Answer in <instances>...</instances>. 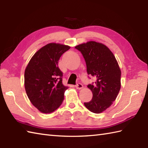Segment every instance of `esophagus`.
Returning <instances> with one entry per match:
<instances>
[{"label": "esophagus", "mask_w": 148, "mask_h": 148, "mask_svg": "<svg viewBox=\"0 0 148 148\" xmlns=\"http://www.w3.org/2000/svg\"><path fill=\"white\" fill-rule=\"evenodd\" d=\"M76 88L77 90H81L83 88V85L81 83H77L76 85Z\"/></svg>", "instance_id": "esophagus-1"}]
</instances>
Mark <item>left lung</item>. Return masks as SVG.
Returning a JSON list of instances; mask_svg holds the SVG:
<instances>
[{
    "mask_svg": "<svg viewBox=\"0 0 148 148\" xmlns=\"http://www.w3.org/2000/svg\"><path fill=\"white\" fill-rule=\"evenodd\" d=\"M75 48L83 56L88 74L96 78L95 83L87 86L92 92V99L84 104L91 112H102L111 106L120 90L121 71L118 62L110 49L101 43L90 41Z\"/></svg>",
    "mask_w": 148,
    "mask_h": 148,
    "instance_id": "1",
    "label": "left lung"
}]
</instances>
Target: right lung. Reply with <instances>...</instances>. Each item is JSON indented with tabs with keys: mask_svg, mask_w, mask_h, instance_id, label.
I'll use <instances>...</instances> for the list:
<instances>
[{
	"mask_svg": "<svg viewBox=\"0 0 148 148\" xmlns=\"http://www.w3.org/2000/svg\"><path fill=\"white\" fill-rule=\"evenodd\" d=\"M70 46L49 43L37 51L25 71V88L30 102L39 111L51 113L57 109L68 88L62 84L60 58Z\"/></svg>",
	"mask_w": 148,
	"mask_h": 148,
	"instance_id": "add662e5",
	"label": "right lung"
}]
</instances>
